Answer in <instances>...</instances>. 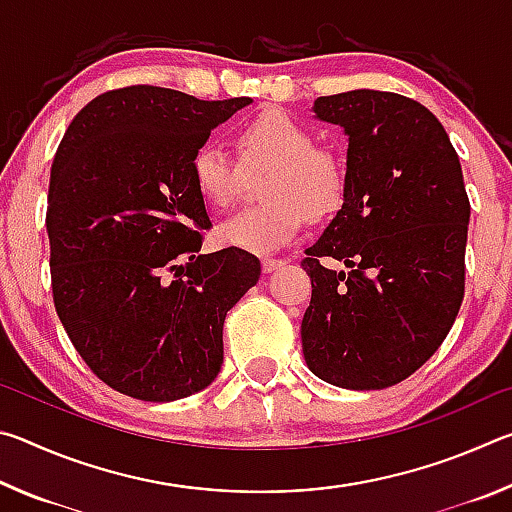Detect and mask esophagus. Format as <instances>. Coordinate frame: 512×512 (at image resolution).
I'll return each mask as SVG.
<instances>
[{"label": "esophagus", "instance_id": "esophagus-1", "mask_svg": "<svg viewBox=\"0 0 512 512\" xmlns=\"http://www.w3.org/2000/svg\"><path fill=\"white\" fill-rule=\"evenodd\" d=\"M284 264V259H277V257H266L264 262H262V271L264 273H273V271H277V268H282Z\"/></svg>", "mask_w": 512, "mask_h": 512}]
</instances>
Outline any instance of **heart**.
<instances>
[{"label":"heart","instance_id":"b5f03b06","mask_svg":"<svg viewBox=\"0 0 512 512\" xmlns=\"http://www.w3.org/2000/svg\"><path fill=\"white\" fill-rule=\"evenodd\" d=\"M239 160L246 169L271 167L264 178L266 201L244 207L216 228L225 246L271 255L291 244L309 221L334 214L345 201L348 173L339 155L316 146V135L282 110H266L237 131ZM196 192L223 210L235 203L244 168L216 142L196 146L189 160Z\"/></svg>","mask_w":512,"mask_h":512}]
</instances>
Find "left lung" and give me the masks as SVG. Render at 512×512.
<instances>
[{
    "label": "left lung",
    "mask_w": 512,
    "mask_h": 512,
    "mask_svg": "<svg viewBox=\"0 0 512 512\" xmlns=\"http://www.w3.org/2000/svg\"><path fill=\"white\" fill-rule=\"evenodd\" d=\"M314 112L350 137L348 192L300 262L311 280L302 354L329 384L381 391L424 366L454 325L470 198L443 124L422 103L352 90L318 97Z\"/></svg>",
    "instance_id": "8db88e82"
}]
</instances>
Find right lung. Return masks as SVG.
I'll list each match as a JSON object with an SVG mask.
<instances>
[{"label": "right lung", "mask_w": 512, "mask_h": 512, "mask_svg": "<svg viewBox=\"0 0 512 512\" xmlns=\"http://www.w3.org/2000/svg\"><path fill=\"white\" fill-rule=\"evenodd\" d=\"M246 103L128 85L92 99L58 144L47 196L56 314L94 375L135 400L212 384L225 314L262 273L246 250L198 253L212 223L189 173L196 146Z\"/></svg>", "instance_id": "add662e5"}]
</instances>
